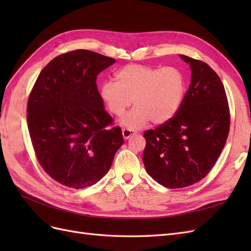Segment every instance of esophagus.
I'll use <instances>...</instances> for the list:
<instances>
[{
	"instance_id": "34e87169",
	"label": "esophagus",
	"mask_w": 251,
	"mask_h": 251,
	"mask_svg": "<svg viewBox=\"0 0 251 251\" xmlns=\"http://www.w3.org/2000/svg\"><path fill=\"white\" fill-rule=\"evenodd\" d=\"M135 134H136V132L130 130V128H123V136H124L125 139H128L131 137V136H133Z\"/></svg>"
}]
</instances>
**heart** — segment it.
<instances>
[{"label":"heart","mask_w":251,"mask_h":251,"mask_svg":"<svg viewBox=\"0 0 251 251\" xmlns=\"http://www.w3.org/2000/svg\"><path fill=\"white\" fill-rule=\"evenodd\" d=\"M115 82L105 81L100 95L109 111L123 116L133 103L135 107L121 119L130 130H137L151 120L161 125L175 116L183 100L185 79L176 67L161 69L146 65L132 64L115 73Z\"/></svg>","instance_id":"obj_1"}]
</instances>
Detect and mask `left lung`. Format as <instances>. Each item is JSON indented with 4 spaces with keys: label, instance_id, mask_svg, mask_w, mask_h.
<instances>
[{
    "label": "left lung",
    "instance_id": "8db88e82",
    "mask_svg": "<svg viewBox=\"0 0 251 251\" xmlns=\"http://www.w3.org/2000/svg\"><path fill=\"white\" fill-rule=\"evenodd\" d=\"M192 70L191 85L176 115L146 131L142 160L148 174L169 188L197 183L210 172L229 133L223 83L204 62L180 54Z\"/></svg>",
    "mask_w": 251,
    "mask_h": 251
}]
</instances>
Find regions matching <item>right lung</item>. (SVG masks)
Masks as SVG:
<instances>
[{"label":"right lung","mask_w":251,"mask_h":251,"mask_svg":"<svg viewBox=\"0 0 251 251\" xmlns=\"http://www.w3.org/2000/svg\"><path fill=\"white\" fill-rule=\"evenodd\" d=\"M115 62L89 50L64 53L44 68L29 95L27 123L35 156L65 186L95 184L125 142L96 85L97 75Z\"/></svg>","instance_id":"add662e5"}]
</instances>
